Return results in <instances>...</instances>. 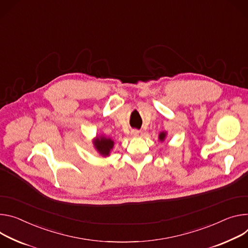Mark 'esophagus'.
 I'll return each instance as SVG.
<instances>
[{"label": "esophagus", "instance_id": "34e87169", "mask_svg": "<svg viewBox=\"0 0 248 248\" xmlns=\"http://www.w3.org/2000/svg\"><path fill=\"white\" fill-rule=\"evenodd\" d=\"M130 134H131V137H139V134H140V131L139 130H137V129H132L131 130V132H130Z\"/></svg>", "mask_w": 248, "mask_h": 248}]
</instances>
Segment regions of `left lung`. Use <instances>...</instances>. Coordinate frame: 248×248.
Segmentation results:
<instances>
[{
  "label": "left lung",
  "instance_id": "left-lung-1",
  "mask_svg": "<svg viewBox=\"0 0 248 248\" xmlns=\"http://www.w3.org/2000/svg\"><path fill=\"white\" fill-rule=\"evenodd\" d=\"M166 137H167V131H161V132L159 133V136H158V140H159L161 142H164Z\"/></svg>",
  "mask_w": 248,
  "mask_h": 248
}]
</instances>
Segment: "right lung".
Masks as SVG:
<instances>
[{"instance_id":"right-lung-1","label":"right lung","mask_w":248,"mask_h":248,"mask_svg":"<svg viewBox=\"0 0 248 248\" xmlns=\"http://www.w3.org/2000/svg\"><path fill=\"white\" fill-rule=\"evenodd\" d=\"M93 145L101 156L108 157L115 146V141L110 138H107L104 134H101V136L96 137L93 140Z\"/></svg>"}]
</instances>
